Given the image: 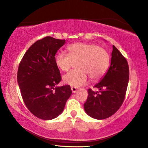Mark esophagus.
<instances>
[{
	"label": "esophagus",
	"instance_id": "obj_1",
	"mask_svg": "<svg viewBox=\"0 0 148 148\" xmlns=\"http://www.w3.org/2000/svg\"><path fill=\"white\" fill-rule=\"evenodd\" d=\"M71 89L72 92H73V93L76 92L78 91V87H71Z\"/></svg>",
	"mask_w": 148,
	"mask_h": 148
}]
</instances>
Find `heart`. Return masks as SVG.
<instances>
[{
    "mask_svg": "<svg viewBox=\"0 0 148 148\" xmlns=\"http://www.w3.org/2000/svg\"><path fill=\"white\" fill-rule=\"evenodd\" d=\"M68 54L58 52L54 60L56 66L63 71H68L77 63V69L63 77V81L73 87L82 86L87 82V75L92 80L103 77L109 68V53L103 47L95 43L77 42L67 48Z\"/></svg>",
    "mask_w": 148,
    "mask_h": 148,
    "instance_id": "heart-1",
    "label": "heart"
}]
</instances>
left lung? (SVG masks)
I'll use <instances>...</instances> for the list:
<instances>
[{"instance_id": "1", "label": "left lung", "mask_w": 148, "mask_h": 148, "mask_svg": "<svg viewBox=\"0 0 148 148\" xmlns=\"http://www.w3.org/2000/svg\"><path fill=\"white\" fill-rule=\"evenodd\" d=\"M111 63L108 71L95 87L99 91L87 90L86 112L92 118L104 119L112 116L121 106L129 80V67L125 57L113 45Z\"/></svg>"}]
</instances>
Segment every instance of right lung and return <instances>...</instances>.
<instances>
[{
	"instance_id": "add662e5",
	"label": "right lung",
	"mask_w": 148,
	"mask_h": 148,
	"mask_svg": "<svg viewBox=\"0 0 148 148\" xmlns=\"http://www.w3.org/2000/svg\"><path fill=\"white\" fill-rule=\"evenodd\" d=\"M65 41L50 36L38 40L19 64L17 80L24 103L41 119H53L60 115L72 93L69 85L55 87L61 76L54 57Z\"/></svg>"
}]
</instances>
